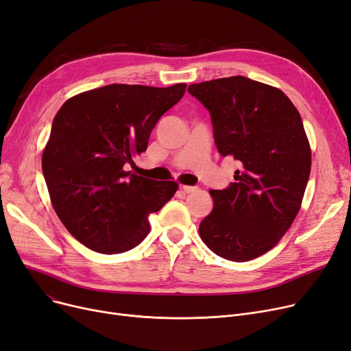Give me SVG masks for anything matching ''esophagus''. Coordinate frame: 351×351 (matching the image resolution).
Returning a JSON list of instances; mask_svg holds the SVG:
<instances>
[{
	"mask_svg": "<svg viewBox=\"0 0 351 351\" xmlns=\"http://www.w3.org/2000/svg\"><path fill=\"white\" fill-rule=\"evenodd\" d=\"M180 189L184 191L185 193H193V192H196L199 188H197V186H188V185H184V186H180Z\"/></svg>",
	"mask_w": 351,
	"mask_h": 351,
	"instance_id": "esophagus-1",
	"label": "esophagus"
}]
</instances>
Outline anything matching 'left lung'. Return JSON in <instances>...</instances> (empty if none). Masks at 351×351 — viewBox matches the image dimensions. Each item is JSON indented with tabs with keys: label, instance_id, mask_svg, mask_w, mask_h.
<instances>
[{
	"label": "left lung",
	"instance_id": "left-lung-1",
	"mask_svg": "<svg viewBox=\"0 0 351 351\" xmlns=\"http://www.w3.org/2000/svg\"><path fill=\"white\" fill-rule=\"evenodd\" d=\"M188 91L209 110L219 154L241 165L230 186L209 191L213 209L199 235L225 260H254L277 245L301 206L311 171L301 116L280 88L243 75Z\"/></svg>",
	"mask_w": 351,
	"mask_h": 351
}]
</instances>
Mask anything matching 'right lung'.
<instances>
[{"label":"right lung","mask_w":351,"mask_h":351,"mask_svg":"<svg viewBox=\"0 0 351 351\" xmlns=\"http://www.w3.org/2000/svg\"><path fill=\"white\" fill-rule=\"evenodd\" d=\"M186 84H109L69 99L57 112L43 152L53 208L87 248L120 254L146 238L147 217L178 191L126 171L147 149L158 120L185 95Z\"/></svg>","instance_id":"add662e5"}]
</instances>
